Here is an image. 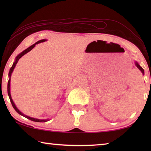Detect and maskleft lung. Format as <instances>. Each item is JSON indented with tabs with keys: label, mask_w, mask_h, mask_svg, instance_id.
<instances>
[{
	"label": "left lung",
	"mask_w": 151,
	"mask_h": 151,
	"mask_svg": "<svg viewBox=\"0 0 151 151\" xmlns=\"http://www.w3.org/2000/svg\"><path fill=\"white\" fill-rule=\"evenodd\" d=\"M135 65H136L137 67L138 68H139V69L140 71H141V72H142V73L143 74V75H144V73H145V72H144V70H143V68L141 67V66H140L139 65V64H138V63H137V62H135Z\"/></svg>",
	"instance_id": "obj_1"
}]
</instances>
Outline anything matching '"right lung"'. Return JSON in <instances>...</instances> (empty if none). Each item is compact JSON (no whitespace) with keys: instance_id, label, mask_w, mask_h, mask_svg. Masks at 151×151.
<instances>
[{"instance_id":"obj_1","label":"right lung","mask_w":151,"mask_h":151,"mask_svg":"<svg viewBox=\"0 0 151 151\" xmlns=\"http://www.w3.org/2000/svg\"><path fill=\"white\" fill-rule=\"evenodd\" d=\"M46 41L45 39H42V40H39V41L37 42L36 43H35L34 45H32L30 46V47H29L28 48H27V49H25L24 50L22 51V52L21 53H20V54L17 56V57H16V59H15V61L13 63V65H12V67L11 68V69H10V71H9V81H8V85H7V91H8V95L9 96V99H10V101H11V104L12 106H13V108L14 109L15 111H16L18 113H19V114H20V115L23 116L24 117H26L27 119H29V120H31V121H35V122H47L48 121V119H35V118H32V117H30L29 116H27L25 115V114H24L23 113H22L21 112H20L19 109H18L17 108L16 105H15L13 101H12V97H11V75H12V71H13L14 68L15 67V66H16V65L18 63V61H19V60L20 59V58H21L22 56H24L25 54H27V53L28 52H29V51L31 50L33 48H34L35 47L36 45L39 44V43H40V42H43Z\"/></svg>"}]
</instances>
